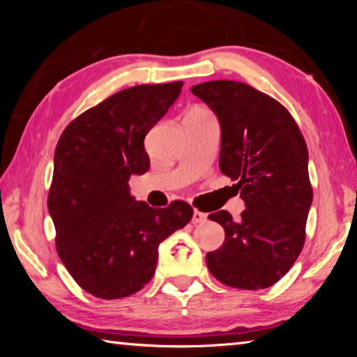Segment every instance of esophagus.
<instances>
[{"label": "esophagus", "mask_w": 357, "mask_h": 357, "mask_svg": "<svg viewBox=\"0 0 357 357\" xmlns=\"http://www.w3.org/2000/svg\"><path fill=\"white\" fill-rule=\"evenodd\" d=\"M206 220H208V215L206 214L202 213V211H198V209L193 211V217H192L193 225H197V223H204Z\"/></svg>", "instance_id": "obj_1"}]
</instances>
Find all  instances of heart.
<instances>
[{
  "instance_id": "1",
  "label": "heart",
  "mask_w": 357,
  "mask_h": 357,
  "mask_svg": "<svg viewBox=\"0 0 357 357\" xmlns=\"http://www.w3.org/2000/svg\"><path fill=\"white\" fill-rule=\"evenodd\" d=\"M189 112H208L206 108H203V107H192Z\"/></svg>"
}]
</instances>
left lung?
Returning <instances> with one entry per match:
<instances>
[{
  "label": "left lung",
  "instance_id": "8db88e82",
  "mask_svg": "<svg viewBox=\"0 0 357 357\" xmlns=\"http://www.w3.org/2000/svg\"><path fill=\"white\" fill-rule=\"evenodd\" d=\"M190 91L220 123L219 168L236 181L245 209L209 214L225 229V243L206 253L209 273L223 285L261 289L274 285L298 259L313 192L309 151L285 107L250 84L213 80Z\"/></svg>",
  "mask_w": 357,
  "mask_h": 357
}]
</instances>
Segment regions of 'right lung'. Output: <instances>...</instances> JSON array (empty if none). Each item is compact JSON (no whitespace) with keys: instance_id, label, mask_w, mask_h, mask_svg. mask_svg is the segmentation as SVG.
Instances as JSON below:
<instances>
[{"instance_id":"add662e5","label":"right lung","mask_w":357,"mask_h":357,"mask_svg":"<svg viewBox=\"0 0 357 357\" xmlns=\"http://www.w3.org/2000/svg\"><path fill=\"white\" fill-rule=\"evenodd\" d=\"M181 88L183 82L123 89L78 114L59 137L47 198L56 252L96 298L140 291L155 273L159 244L192 219L183 200L154 209L129 193L130 174L149 168L144 137Z\"/></svg>"}]
</instances>
